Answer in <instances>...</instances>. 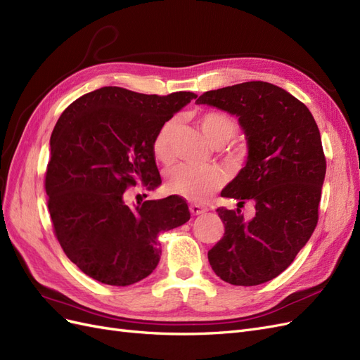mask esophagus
<instances>
[{
	"label": "esophagus",
	"instance_id": "esophagus-1",
	"mask_svg": "<svg viewBox=\"0 0 360 360\" xmlns=\"http://www.w3.org/2000/svg\"><path fill=\"white\" fill-rule=\"evenodd\" d=\"M189 210H191V213H192V214H202L207 209H205L204 205H201V204L193 202V204H191V205H189Z\"/></svg>",
	"mask_w": 360,
	"mask_h": 360
}]
</instances>
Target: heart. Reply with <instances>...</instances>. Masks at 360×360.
<instances>
[{"mask_svg": "<svg viewBox=\"0 0 360 360\" xmlns=\"http://www.w3.org/2000/svg\"><path fill=\"white\" fill-rule=\"evenodd\" d=\"M197 123L205 139L214 147L230 143L238 132L237 120L219 111H207L201 114ZM176 126V120H168L159 127L153 143H151V151L155 158L165 165L172 160V136ZM224 179V172L213 165H179L169 172L168 186L174 193L189 201H202L221 186Z\"/></svg>", "mask_w": 360, "mask_h": 360, "instance_id": "b5f03b06", "label": "heart"}]
</instances>
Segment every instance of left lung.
<instances>
[{
    "instance_id": "1",
    "label": "left lung",
    "mask_w": 360,
    "mask_h": 360,
    "mask_svg": "<svg viewBox=\"0 0 360 360\" xmlns=\"http://www.w3.org/2000/svg\"><path fill=\"white\" fill-rule=\"evenodd\" d=\"M197 103L238 117L249 156L222 197L238 209H217L222 238L209 250L210 266L233 285H259L281 275L307 245L319 222L326 156L317 123L299 99L279 86L250 81L202 93ZM256 204L245 221L240 209Z\"/></svg>"
}]
</instances>
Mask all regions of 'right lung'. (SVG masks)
Returning a JSON list of instances; mask_svg holds the SVG:
<instances>
[{
	"mask_svg": "<svg viewBox=\"0 0 360 360\" xmlns=\"http://www.w3.org/2000/svg\"><path fill=\"white\" fill-rule=\"evenodd\" d=\"M197 94L168 96L102 86L70 103L52 130L45 174L53 234L86 276L126 287L160 258L158 236L189 221L179 195L130 201L132 188H156L151 151L159 127Z\"/></svg>",
	"mask_w": 360,
	"mask_h": 360,
	"instance_id": "1",
	"label": "right lung"
}]
</instances>
